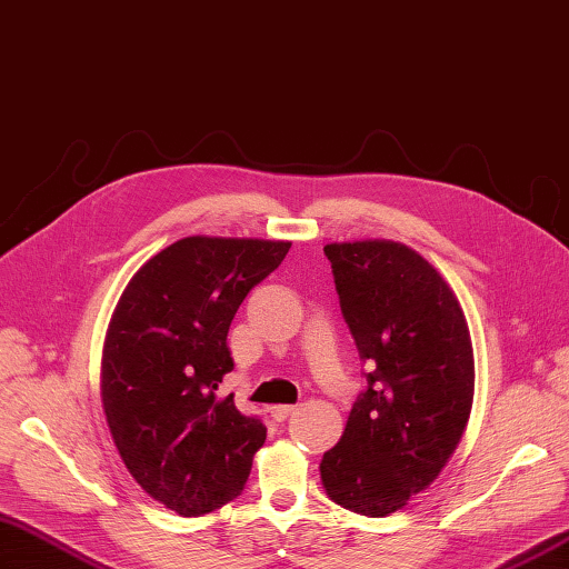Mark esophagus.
I'll return each mask as SVG.
<instances>
[{
  "label": "esophagus",
  "mask_w": 569,
  "mask_h": 569,
  "mask_svg": "<svg viewBox=\"0 0 569 569\" xmlns=\"http://www.w3.org/2000/svg\"><path fill=\"white\" fill-rule=\"evenodd\" d=\"M293 411H296V406H290V403H276V406H271V409H269L271 418L279 420V423H281V420H286Z\"/></svg>",
  "instance_id": "obj_1"
}]
</instances>
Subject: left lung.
Segmentation results:
<instances>
[{"mask_svg": "<svg viewBox=\"0 0 569 569\" xmlns=\"http://www.w3.org/2000/svg\"><path fill=\"white\" fill-rule=\"evenodd\" d=\"M325 254L370 372L319 473L337 505L387 517L440 476L469 423V327L442 276L406 244L333 242Z\"/></svg>", "mask_w": 569, "mask_h": 569, "instance_id": "left-lung-1", "label": "left lung"}]
</instances>
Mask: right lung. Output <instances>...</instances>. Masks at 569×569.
Listing matches in <instances>:
<instances>
[{
    "mask_svg": "<svg viewBox=\"0 0 569 569\" xmlns=\"http://www.w3.org/2000/svg\"><path fill=\"white\" fill-rule=\"evenodd\" d=\"M290 242L184 238L134 273L108 327L100 397L137 483L184 517L242 492L267 428L218 385L232 370L228 329Z\"/></svg>",
    "mask_w": 569,
    "mask_h": 569,
    "instance_id": "right-lung-1",
    "label": "right lung"
}]
</instances>
